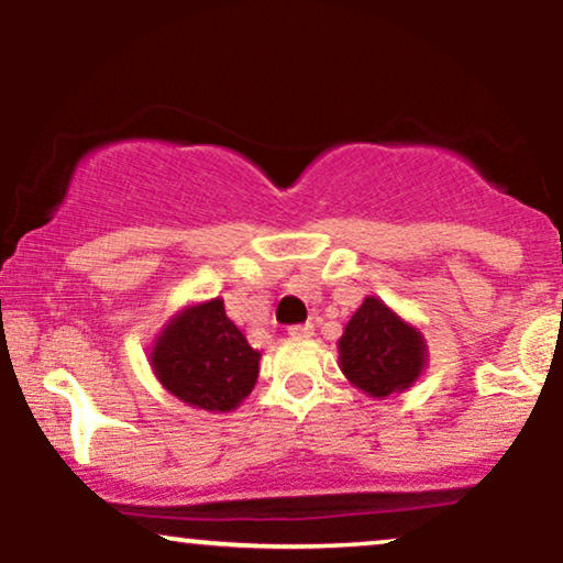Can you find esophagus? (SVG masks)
<instances>
[{"label": "esophagus", "mask_w": 563, "mask_h": 563, "mask_svg": "<svg viewBox=\"0 0 563 563\" xmlns=\"http://www.w3.org/2000/svg\"><path fill=\"white\" fill-rule=\"evenodd\" d=\"M288 333L294 335V339H309V335L314 333V325L312 322H299V325H290Z\"/></svg>", "instance_id": "1"}]
</instances>
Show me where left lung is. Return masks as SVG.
<instances>
[{
    "label": "left lung",
    "mask_w": 563,
    "mask_h": 563,
    "mask_svg": "<svg viewBox=\"0 0 563 563\" xmlns=\"http://www.w3.org/2000/svg\"><path fill=\"white\" fill-rule=\"evenodd\" d=\"M339 354L344 376L371 397L407 389L426 365L421 333L373 296L349 320Z\"/></svg>",
    "instance_id": "left-lung-1"
}]
</instances>
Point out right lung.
Returning <instances> with one entry per match:
<instances>
[{"label":"right lung","mask_w":563,"mask_h":563,"mask_svg":"<svg viewBox=\"0 0 563 563\" xmlns=\"http://www.w3.org/2000/svg\"><path fill=\"white\" fill-rule=\"evenodd\" d=\"M151 363L174 397L219 412L241 405L260 376V352L224 314L222 299L177 314L153 346Z\"/></svg>","instance_id":"1"}]
</instances>
